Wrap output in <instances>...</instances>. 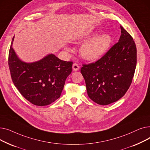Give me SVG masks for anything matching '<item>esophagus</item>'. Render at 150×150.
Masks as SVG:
<instances>
[{
  "label": "esophagus",
  "mask_w": 150,
  "mask_h": 150,
  "mask_svg": "<svg viewBox=\"0 0 150 150\" xmlns=\"http://www.w3.org/2000/svg\"><path fill=\"white\" fill-rule=\"evenodd\" d=\"M72 69H73V70H74V71H77V70H79V69H80V66L78 65L77 63L75 62V63H74V64H73Z\"/></svg>",
  "instance_id": "esophagus-1"
}]
</instances>
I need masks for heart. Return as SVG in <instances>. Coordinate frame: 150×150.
<instances>
[{
	"mask_svg": "<svg viewBox=\"0 0 150 150\" xmlns=\"http://www.w3.org/2000/svg\"><path fill=\"white\" fill-rule=\"evenodd\" d=\"M90 35L84 36V40ZM112 42L111 36L108 34H101L91 39L83 44L81 49L82 57L88 61H96L102 57L108 50Z\"/></svg>",
	"mask_w": 150,
	"mask_h": 150,
	"instance_id": "1",
	"label": "heart"
}]
</instances>
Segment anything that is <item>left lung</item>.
Wrapping results in <instances>:
<instances>
[{"instance_id":"1","label":"left lung","mask_w":150,"mask_h":150,"mask_svg":"<svg viewBox=\"0 0 150 150\" xmlns=\"http://www.w3.org/2000/svg\"><path fill=\"white\" fill-rule=\"evenodd\" d=\"M119 42L100 59L83 64L89 97L98 105H107L121 98L128 90L137 64V49L132 36L122 26Z\"/></svg>"}]
</instances>
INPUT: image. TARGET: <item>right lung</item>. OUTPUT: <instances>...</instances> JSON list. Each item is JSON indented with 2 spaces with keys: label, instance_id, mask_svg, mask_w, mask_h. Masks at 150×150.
Returning <instances> with one entry per match:
<instances>
[{
  "label": "right lung",
  "instance_id": "right-lung-1",
  "mask_svg": "<svg viewBox=\"0 0 150 150\" xmlns=\"http://www.w3.org/2000/svg\"><path fill=\"white\" fill-rule=\"evenodd\" d=\"M8 66L12 81L21 95L32 104L42 106L59 98L67 77L72 72V61L59 59L49 54L41 60L27 63L21 61L12 45Z\"/></svg>",
  "mask_w": 150,
  "mask_h": 150
}]
</instances>
